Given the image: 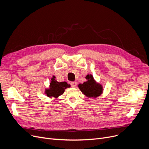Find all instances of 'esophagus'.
<instances>
[{"mask_svg":"<svg viewBox=\"0 0 149 149\" xmlns=\"http://www.w3.org/2000/svg\"><path fill=\"white\" fill-rule=\"evenodd\" d=\"M70 84H71L72 87L73 88H76L77 86V83L76 81H73V82H71L70 83Z\"/></svg>","mask_w":149,"mask_h":149,"instance_id":"obj_1","label":"esophagus"}]
</instances>
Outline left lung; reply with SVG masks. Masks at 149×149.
Returning a JSON list of instances; mask_svg holds the SVG:
<instances>
[{
    "instance_id": "1",
    "label": "left lung",
    "mask_w": 149,
    "mask_h": 149,
    "mask_svg": "<svg viewBox=\"0 0 149 149\" xmlns=\"http://www.w3.org/2000/svg\"><path fill=\"white\" fill-rule=\"evenodd\" d=\"M86 79V81L78 85V87L86 97L95 98L102 94L104 90L102 84L97 83L92 74L87 75Z\"/></svg>"
}]
</instances>
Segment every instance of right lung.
Segmentation results:
<instances>
[{"instance_id": "1", "label": "right lung", "mask_w": 149, "mask_h": 149, "mask_svg": "<svg viewBox=\"0 0 149 149\" xmlns=\"http://www.w3.org/2000/svg\"><path fill=\"white\" fill-rule=\"evenodd\" d=\"M69 87L70 84H68L66 81L58 82L56 80V77L53 76L49 83V88L45 89V94L49 98H57L64 93L66 88Z\"/></svg>"}]
</instances>
